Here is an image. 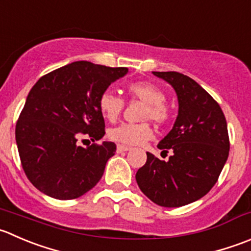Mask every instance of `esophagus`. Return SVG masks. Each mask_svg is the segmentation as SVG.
<instances>
[{
    "label": "esophagus",
    "mask_w": 251,
    "mask_h": 251,
    "mask_svg": "<svg viewBox=\"0 0 251 251\" xmlns=\"http://www.w3.org/2000/svg\"><path fill=\"white\" fill-rule=\"evenodd\" d=\"M127 151H130V147H127V146H124V145L116 146V152H118V153L127 152Z\"/></svg>",
    "instance_id": "obj_1"
}]
</instances>
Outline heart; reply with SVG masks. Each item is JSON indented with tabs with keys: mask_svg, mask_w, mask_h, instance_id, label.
Segmentation results:
<instances>
[{
	"mask_svg": "<svg viewBox=\"0 0 251 251\" xmlns=\"http://www.w3.org/2000/svg\"><path fill=\"white\" fill-rule=\"evenodd\" d=\"M127 94L146 104L143 120H151L163 125L169 119V110L165 105V94L159 87L151 82H132L126 88ZM124 108V100L114 91L106 89L99 97V110L109 121H115ZM109 138L114 142L127 146L142 145L153 137V130L148 124H121L110 128Z\"/></svg>",
	"mask_w": 251,
	"mask_h": 251,
	"instance_id": "heart-1",
	"label": "heart"
}]
</instances>
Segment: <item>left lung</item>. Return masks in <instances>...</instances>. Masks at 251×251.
I'll return each instance as SVG.
<instances>
[{
	"label": "left lung",
	"mask_w": 251,
	"mask_h": 251,
	"mask_svg": "<svg viewBox=\"0 0 251 251\" xmlns=\"http://www.w3.org/2000/svg\"><path fill=\"white\" fill-rule=\"evenodd\" d=\"M174 88L177 116L158 143L172 151L167 162L147 152L136 173L143 194L163 207H180L200 200L217 182L229 154L227 121L217 101L190 77L179 72H153Z\"/></svg>",
	"instance_id": "obj_1"
}]
</instances>
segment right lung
<instances>
[{
	"label": "right lung",
	"mask_w": 251,
	"mask_h": 251,
	"mask_svg": "<svg viewBox=\"0 0 251 251\" xmlns=\"http://www.w3.org/2000/svg\"><path fill=\"white\" fill-rule=\"evenodd\" d=\"M127 72L126 67L76 61L34 84L16 125V142L24 173L39 191L72 200L101 179L106 162L115 154V143L82 147L78 140L103 138L99 97Z\"/></svg>",
	"instance_id": "obj_1"
}]
</instances>
